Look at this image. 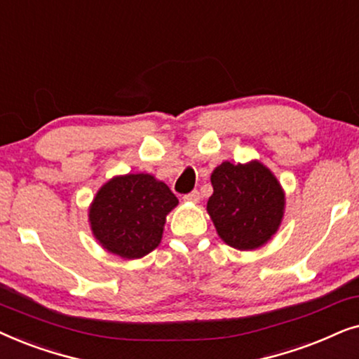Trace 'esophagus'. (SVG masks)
Returning <instances> with one entry per match:
<instances>
[{
  "instance_id": "1",
  "label": "esophagus",
  "mask_w": 359,
  "mask_h": 359,
  "mask_svg": "<svg viewBox=\"0 0 359 359\" xmlns=\"http://www.w3.org/2000/svg\"><path fill=\"white\" fill-rule=\"evenodd\" d=\"M200 198H202V197H200L198 190H194V192H190L184 197V200H187V202H192V203H198Z\"/></svg>"
}]
</instances>
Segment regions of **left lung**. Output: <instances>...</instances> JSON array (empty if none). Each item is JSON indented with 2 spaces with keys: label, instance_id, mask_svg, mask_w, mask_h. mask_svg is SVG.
<instances>
[{
  "label": "left lung",
  "instance_id": "1",
  "mask_svg": "<svg viewBox=\"0 0 359 359\" xmlns=\"http://www.w3.org/2000/svg\"><path fill=\"white\" fill-rule=\"evenodd\" d=\"M213 195L207 212L228 246L252 251L276 235L284 218L285 194L269 167L259 161H224L212 172Z\"/></svg>",
  "mask_w": 359,
  "mask_h": 359
}]
</instances>
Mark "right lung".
Wrapping results in <instances>:
<instances>
[{
    "label": "right lung",
    "instance_id": "right-lung-1",
    "mask_svg": "<svg viewBox=\"0 0 359 359\" xmlns=\"http://www.w3.org/2000/svg\"><path fill=\"white\" fill-rule=\"evenodd\" d=\"M177 205L175 195L154 175H114L90 203V228L103 250L140 259L159 246L165 217Z\"/></svg>",
    "mask_w": 359,
    "mask_h": 359
}]
</instances>
